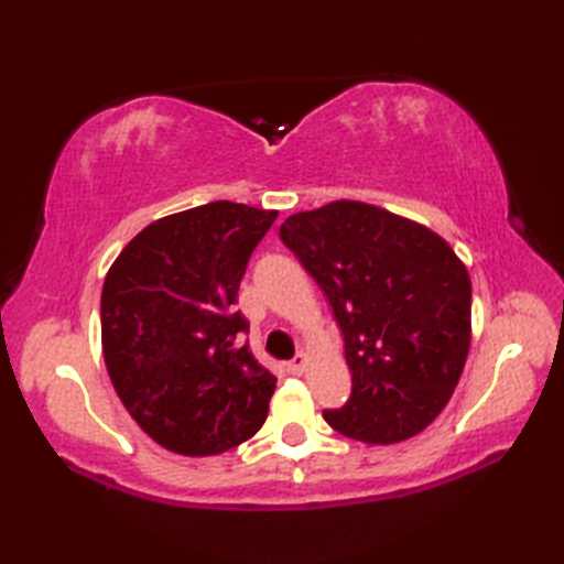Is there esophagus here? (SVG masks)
<instances>
[{"label":"esophagus","instance_id":"esophagus-1","mask_svg":"<svg viewBox=\"0 0 564 564\" xmlns=\"http://www.w3.org/2000/svg\"><path fill=\"white\" fill-rule=\"evenodd\" d=\"M305 366H307V354L305 351H297L293 356V361H289V370H291L293 376H301L303 370H305Z\"/></svg>","mask_w":564,"mask_h":564}]
</instances>
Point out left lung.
Instances as JSON below:
<instances>
[{
    "mask_svg": "<svg viewBox=\"0 0 564 564\" xmlns=\"http://www.w3.org/2000/svg\"><path fill=\"white\" fill-rule=\"evenodd\" d=\"M281 239L319 283L344 334L351 398L325 410L364 443H400L441 414L470 349L473 285L446 239L361 200L291 215Z\"/></svg>",
    "mask_w": 564,
    "mask_h": 564,
    "instance_id": "8db88e82",
    "label": "left lung"
}]
</instances>
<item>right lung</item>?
<instances>
[{"mask_svg":"<svg viewBox=\"0 0 564 564\" xmlns=\"http://www.w3.org/2000/svg\"><path fill=\"white\" fill-rule=\"evenodd\" d=\"M275 215L232 200L166 215L106 273V368L130 416L166 451L215 455L267 422L275 378L242 341L249 322L235 303Z\"/></svg>","mask_w":564,"mask_h":564,"instance_id":"1","label":"right lung"}]
</instances>
